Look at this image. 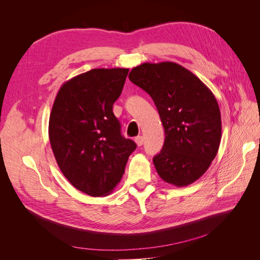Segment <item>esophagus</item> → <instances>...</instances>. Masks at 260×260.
I'll return each instance as SVG.
<instances>
[{
    "instance_id": "obj_1",
    "label": "esophagus",
    "mask_w": 260,
    "mask_h": 260,
    "mask_svg": "<svg viewBox=\"0 0 260 260\" xmlns=\"http://www.w3.org/2000/svg\"><path fill=\"white\" fill-rule=\"evenodd\" d=\"M135 142L137 143L138 146H141V145H143V143H144V139H143L142 136H139L135 139Z\"/></svg>"
}]
</instances>
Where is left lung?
Segmentation results:
<instances>
[{"label":"left lung","instance_id":"left-lung-1","mask_svg":"<svg viewBox=\"0 0 260 260\" xmlns=\"http://www.w3.org/2000/svg\"><path fill=\"white\" fill-rule=\"evenodd\" d=\"M149 94L165 129V142L153 162L172 185L200 179L216 157L221 140V115L212 92L190 70L172 61L144 62L129 74Z\"/></svg>","mask_w":260,"mask_h":260}]
</instances>
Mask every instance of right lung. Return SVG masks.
I'll use <instances>...</instances> for the list:
<instances>
[{
    "instance_id": "right-lung-1",
    "label": "right lung",
    "mask_w": 260,
    "mask_h": 260,
    "mask_svg": "<svg viewBox=\"0 0 260 260\" xmlns=\"http://www.w3.org/2000/svg\"><path fill=\"white\" fill-rule=\"evenodd\" d=\"M127 68H96L60 86L49 121V137L67 180L90 196L109 195L121 180L137 144L120 133L113 105Z\"/></svg>"
}]
</instances>
